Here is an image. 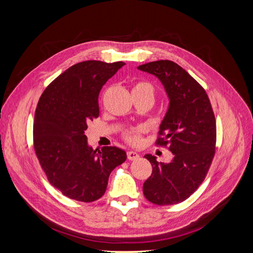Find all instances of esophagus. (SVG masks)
<instances>
[{
	"label": "esophagus",
	"mask_w": 253,
	"mask_h": 253,
	"mask_svg": "<svg viewBox=\"0 0 253 253\" xmlns=\"http://www.w3.org/2000/svg\"><path fill=\"white\" fill-rule=\"evenodd\" d=\"M126 156H127V159H128V160H136V159H138V158L140 157L138 153L133 152V151H128V152L126 153Z\"/></svg>",
	"instance_id": "esophagus-1"
}]
</instances>
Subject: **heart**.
Masks as SVG:
<instances>
[{
    "label": "heart",
    "instance_id": "1",
    "mask_svg": "<svg viewBox=\"0 0 253 253\" xmlns=\"http://www.w3.org/2000/svg\"><path fill=\"white\" fill-rule=\"evenodd\" d=\"M133 95H139V96H147L151 99L154 98L155 95V88L150 82L147 81H139L136 82L133 88H132ZM147 131L144 126H138L134 128H129L124 133V138L126 142L132 145H138L142 141V134Z\"/></svg>",
    "mask_w": 253,
    "mask_h": 253
}]
</instances>
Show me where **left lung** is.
<instances>
[{
  "label": "left lung",
  "mask_w": 253,
  "mask_h": 253,
  "mask_svg": "<svg viewBox=\"0 0 253 253\" xmlns=\"http://www.w3.org/2000/svg\"><path fill=\"white\" fill-rule=\"evenodd\" d=\"M137 68L154 75L166 89L169 108L156 144L168 145L173 154L169 164L144 155L153 171L143 183V194L158 206L178 204L195 192L208 173L215 153V117L203 86L173 61H154Z\"/></svg>",
  "instance_id": "8db88e82"
}]
</instances>
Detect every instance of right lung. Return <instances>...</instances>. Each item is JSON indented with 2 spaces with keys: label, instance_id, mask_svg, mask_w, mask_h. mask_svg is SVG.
<instances>
[{
  "label": "right lung",
  "instance_id": "1",
  "mask_svg": "<svg viewBox=\"0 0 253 253\" xmlns=\"http://www.w3.org/2000/svg\"><path fill=\"white\" fill-rule=\"evenodd\" d=\"M126 63L89 60L61 74L45 88L34 122L36 155L50 185L75 201L100 198L111 172L126 162L117 147L93 150L87 143V122L99 116L102 86Z\"/></svg>",
  "mask_w": 253,
  "mask_h": 253
}]
</instances>
